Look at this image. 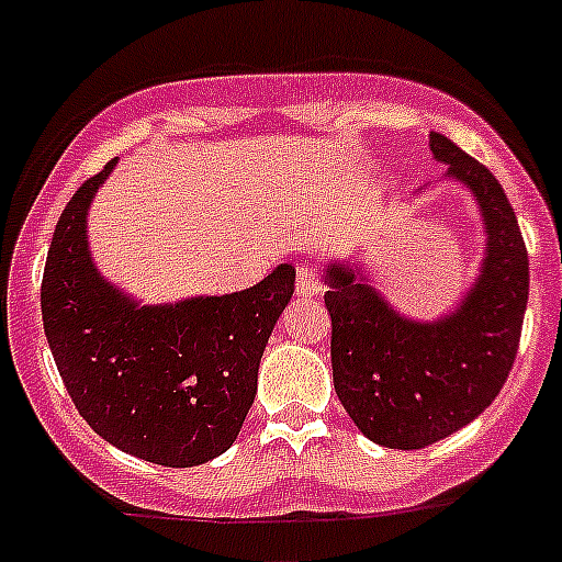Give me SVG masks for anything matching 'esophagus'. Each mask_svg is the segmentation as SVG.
I'll return each mask as SVG.
<instances>
[{
  "label": "esophagus",
  "mask_w": 562,
  "mask_h": 562,
  "mask_svg": "<svg viewBox=\"0 0 562 562\" xmlns=\"http://www.w3.org/2000/svg\"><path fill=\"white\" fill-rule=\"evenodd\" d=\"M295 290H297V295H306V297L323 295V284H319L317 272H314L312 267H306V265H301V267H297V281H295Z\"/></svg>",
  "instance_id": "obj_1"
}]
</instances>
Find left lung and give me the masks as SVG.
<instances>
[{
	"mask_svg": "<svg viewBox=\"0 0 562 562\" xmlns=\"http://www.w3.org/2000/svg\"><path fill=\"white\" fill-rule=\"evenodd\" d=\"M430 151L483 217L485 254L456 308L408 317L358 259H330L323 270L336 397L358 430L389 450L441 441L494 403L516 361L530 295V259L499 181L445 135L430 132Z\"/></svg>",
	"mask_w": 562,
	"mask_h": 562,
	"instance_id": "obj_1",
	"label": "left lung"
}]
</instances>
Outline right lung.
I'll return each instance as SVG.
<instances>
[{
    "label": "right lung",
    "instance_id": "1",
    "mask_svg": "<svg viewBox=\"0 0 562 562\" xmlns=\"http://www.w3.org/2000/svg\"><path fill=\"white\" fill-rule=\"evenodd\" d=\"M85 181L57 221L41 312L52 356L82 419L117 450L187 469L237 441L267 339L295 292V267L232 295L146 306L101 276L88 210L112 173Z\"/></svg>",
    "mask_w": 562,
    "mask_h": 562
}]
</instances>
